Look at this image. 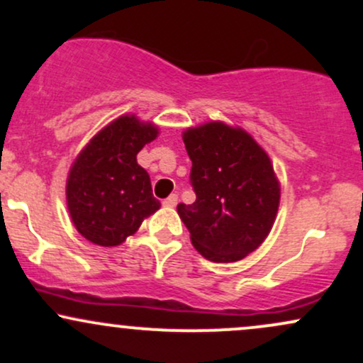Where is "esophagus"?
<instances>
[{"label": "esophagus", "mask_w": 363, "mask_h": 363, "mask_svg": "<svg viewBox=\"0 0 363 363\" xmlns=\"http://www.w3.org/2000/svg\"><path fill=\"white\" fill-rule=\"evenodd\" d=\"M177 205V194H170L169 198L164 199V206H176Z\"/></svg>", "instance_id": "esophagus-1"}]
</instances>
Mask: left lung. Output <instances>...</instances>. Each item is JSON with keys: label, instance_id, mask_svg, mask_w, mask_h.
Returning a JSON list of instances; mask_svg holds the SVG:
<instances>
[{"label": "left lung", "instance_id": "obj_1", "mask_svg": "<svg viewBox=\"0 0 363 363\" xmlns=\"http://www.w3.org/2000/svg\"><path fill=\"white\" fill-rule=\"evenodd\" d=\"M191 167L193 205L177 213L201 256L234 262L256 251L272 230L280 184L264 150L242 129L208 123L182 136Z\"/></svg>", "mask_w": 363, "mask_h": 363}]
</instances>
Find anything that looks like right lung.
I'll use <instances>...</instances> for the list:
<instances>
[{
	"mask_svg": "<svg viewBox=\"0 0 363 363\" xmlns=\"http://www.w3.org/2000/svg\"><path fill=\"white\" fill-rule=\"evenodd\" d=\"M157 133L153 124L123 116L94 136L74 160L66 199L74 227L90 242L119 245L160 208L148 172L136 162Z\"/></svg>",
	"mask_w": 363,
	"mask_h": 363,
	"instance_id": "add662e5",
	"label": "right lung"
}]
</instances>
